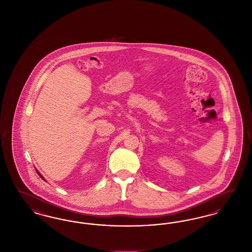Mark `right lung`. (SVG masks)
I'll return each instance as SVG.
<instances>
[{
    "label": "right lung",
    "mask_w": 252,
    "mask_h": 252,
    "mask_svg": "<svg viewBox=\"0 0 252 252\" xmlns=\"http://www.w3.org/2000/svg\"><path fill=\"white\" fill-rule=\"evenodd\" d=\"M36 173H37V174H38V175H39V176H40V178H41V179H43V177H42V176H41V175H40V174H39V173H38V172H37V171H36ZM43 180H44V179H43Z\"/></svg>",
    "instance_id": "right-lung-1"
}]
</instances>
